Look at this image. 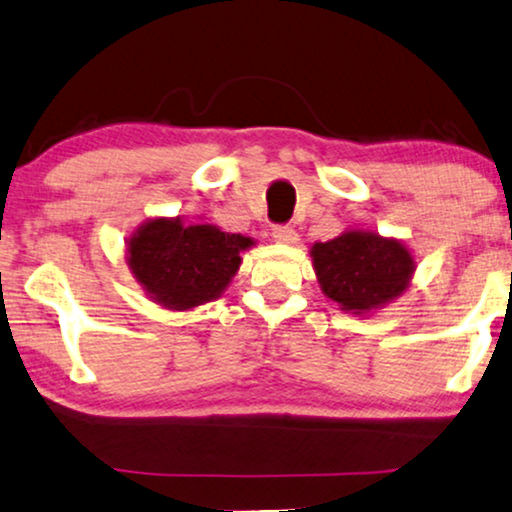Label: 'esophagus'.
<instances>
[{"instance_id":"esophagus-1","label":"esophagus","mask_w":512,"mask_h":512,"mask_svg":"<svg viewBox=\"0 0 512 512\" xmlns=\"http://www.w3.org/2000/svg\"><path fill=\"white\" fill-rule=\"evenodd\" d=\"M272 240L279 242V244H296L298 233L289 226H275V228H272Z\"/></svg>"}]
</instances>
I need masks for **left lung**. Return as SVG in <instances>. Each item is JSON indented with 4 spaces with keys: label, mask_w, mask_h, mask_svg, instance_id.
Here are the masks:
<instances>
[{
    "label": "left lung",
    "mask_w": 512,
    "mask_h": 512,
    "mask_svg": "<svg viewBox=\"0 0 512 512\" xmlns=\"http://www.w3.org/2000/svg\"><path fill=\"white\" fill-rule=\"evenodd\" d=\"M317 282L342 312L368 317L410 289L417 263L396 237L349 228L310 247Z\"/></svg>",
    "instance_id": "1"
}]
</instances>
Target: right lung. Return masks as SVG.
I'll use <instances>...</instances> for the list:
<instances>
[{
	"mask_svg": "<svg viewBox=\"0 0 512 512\" xmlns=\"http://www.w3.org/2000/svg\"><path fill=\"white\" fill-rule=\"evenodd\" d=\"M256 240L223 233L214 223L153 216L125 242V261L144 296L172 312H188L221 298Z\"/></svg>",
	"mask_w": 512,
	"mask_h": 512,
	"instance_id": "add662e5",
	"label": "right lung"
}]
</instances>
